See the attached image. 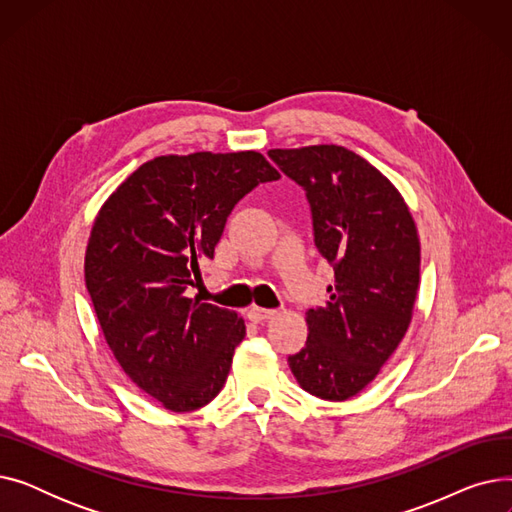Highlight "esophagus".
<instances>
[{
    "mask_svg": "<svg viewBox=\"0 0 512 512\" xmlns=\"http://www.w3.org/2000/svg\"><path fill=\"white\" fill-rule=\"evenodd\" d=\"M276 315H278V311H274V309H263V307H251L249 309V319L255 321V324H261V321L272 319Z\"/></svg>",
    "mask_w": 512,
    "mask_h": 512,
    "instance_id": "1",
    "label": "esophagus"
}]
</instances>
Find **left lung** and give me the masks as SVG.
<instances>
[{"mask_svg": "<svg viewBox=\"0 0 512 512\" xmlns=\"http://www.w3.org/2000/svg\"><path fill=\"white\" fill-rule=\"evenodd\" d=\"M267 155L305 188L315 245L334 265L330 299L307 311V342L288 365L305 392L346 400L375 380L411 326L417 226L398 188L353 151L309 145Z\"/></svg>", "mask_w": 512, "mask_h": 512, "instance_id": "left-lung-1", "label": "left lung"}]
</instances>
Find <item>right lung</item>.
Here are the masks:
<instances>
[{
	"mask_svg": "<svg viewBox=\"0 0 512 512\" xmlns=\"http://www.w3.org/2000/svg\"><path fill=\"white\" fill-rule=\"evenodd\" d=\"M280 172L257 151L159 155L105 199L85 251L103 338L128 378L186 413L220 394L247 334L236 311L186 294L234 205Z\"/></svg>",
	"mask_w": 512,
	"mask_h": 512,
	"instance_id": "add662e5",
	"label": "right lung"
}]
</instances>
